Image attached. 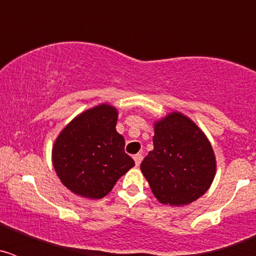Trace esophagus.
I'll return each mask as SVG.
<instances>
[{
    "mask_svg": "<svg viewBox=\"0 0 256 256\" xmlns=\"http://www.w3.org/2000/svg\"><path fill=\"white\" fill-rule=\"evenodd\" d=\"M142 159H144V156H142L141 154H137V155L133 156V160H134V162H136V166H140Z\"/></svg>",
    "mask_w": 256,
    "mask_h": 256,
    "instance_id": "esophagus-1",
    "label": "esophagus"
}]
</instances>
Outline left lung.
<instances>
[{
    "label": "left lung",
    "mask_w": 256,
    "mask_h": 256,
    "mask_svg": "<svg viewBox=\"0 0 256 256\" xmlns=\"http://www.w3.org/2000/svg\"><path fill=\"white\" fill-rule=\"evenodd\" d=\"M154 130V150L141 162L154 196L172 206L191 204L209 190L216 176V155L209 140L178 112L156 122Z\"/></svg>",
    "instance_id": "8db88e82"
}]
</instances>
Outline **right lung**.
Instances as JSON below:
<instances>
[{"label": "right lung", "instance_id": "right-lung-1", "mask_svg": "<svg viewBox=\"0 0 256 256\" xmlns=\"http://www.w3.org/2000/svg\"><path fill=\"white\" fill-rule=\"evenodd\" d=\"M118 110L108 104L88 108L58 136L52 162L66 188L87 198H102L134 165L116 132Z\"/></svg>", "mask_w": 256, "mask_h": 256}]
</instances>
